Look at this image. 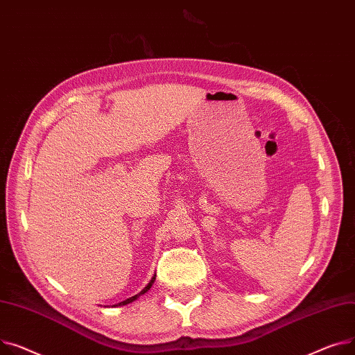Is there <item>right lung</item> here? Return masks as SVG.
<instances>
[{"label":"right lung","instance_id":"add662e5","mask_svg":"<svg viewBox=\"0 0 355 355\" xmlns=\"http://www.w3.org/2000/svg\"><path fill=\"white\" fill-rule=\"evenodd\" d=\"M155 279H156V275H153L152 277V279H150V282L148 284V285H146L141 291H140V293L139 294H136V295H133V297H130V298H128V300H124V301H121V302H119V304H114L113 306H123V305H128V304H130V302H133V301H136L140 295H143V294H146V293H148V291L152 288V285H153V282H155Z\"/></svg>","mask_w":355,"mask_h":355}]
</instances>
